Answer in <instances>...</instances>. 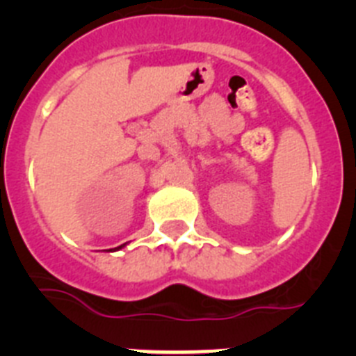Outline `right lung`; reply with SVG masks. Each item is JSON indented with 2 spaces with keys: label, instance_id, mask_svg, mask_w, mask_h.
Returning a JSON list of instances; mask_svg holds the SVG:
<instances>
[{
  "label": "right lung",
  "instance_id": "obj_1",
  "mask_svg": "<svg viewBox=\"0 0 356 356\" xmlns=\"http://www.w3.org/2000/svg\"><path fill=\"white\" fill-rule=\"evenodd\" d=\"M124 246H127V244H121V246H119V248H115V250H114V251H118V250H121V248H124Z\"/></svg>",
  "mask_w": 356,
  "mask_h": 356
}]
</instances>
